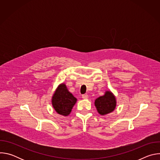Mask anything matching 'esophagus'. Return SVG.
Wrapping results in <instances>:
<instances>
[{
	"label": "esophagus",
	"mask_w": 160,
	"mask_h": 160,
	"mask_svg": "<svg viewBox=\"0 0 160 160\" xmlns=\"http://www.w3.org/2000/svg\"><path fill=\"white\" fill-rule=\"evenodd\" d=\"M82 98L83 99H88V96L87 94H83V95H82Z\"/></svg>",
	"instance_id": "1"
}]
</instances>
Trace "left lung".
<instances>
[{
    "mask_svg": "<svg viewBox=\"0 0 160 160\" xmlns=\"http://www.w3.org/2000/svg\"><path fill=\"white\" fill-rule=\"evenodd\" d=\"M117 103L116 96L109 90H106L103 96L98 98L94 101L98 113L102 116L112 112L115 109Z\"/></svg>",
    "mask_w": 160,
    "mask_h": 160,
    "instance_id": "obj_1",
    "label": "left lung"
}]
</instances>
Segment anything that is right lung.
Returning a JSON list of instances; mask_svg holds the SVG:
<instances>
[{
	"instance_id": "1",
	"label": "right lung",
	"mask_w": 160,
	"mask_h": 160,
	"mask_svg": "<svg viewBox=\"0 0 160 160\" xmlns=\"http://www.w3.org/2000/svg\"><path fill=\"white\" fill-rule=\"evenodd\" d=\"M77 99L70 92L64 83H60L52 96L51 102L54 110L64 117L70 114Z\"/></svg>"
}]
</instances>
